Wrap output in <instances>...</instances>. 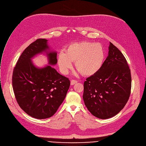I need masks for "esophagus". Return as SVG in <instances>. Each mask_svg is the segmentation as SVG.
Instances as JSON below:
<instances>
[{
    "instance_id": "1",
    "label": "esophagus",
    "mask_w": 146,
    "mask_h": 146,
    "mask_svg": "<svg viewBox=\"0 0 146 146\" xmlns=\"http://www.w3.org/2000/svg\"><path fill=\"white\" fill-rule=\"evenodd\" d=\"M77 82H78V81H77V80H75L72 79V80H71V85H74V84L76 83Z\"/></svg>"
}]
</instances>
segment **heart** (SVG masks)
<instances>
[{
  "instance_id": "b5f03b06",
  "label": "heart",
  "mask_w": 146,
  "mask_h": 146,
  "mask_svg": "<svg viewBox=\"0 0 146 146\" xmlns=\"http://www.w3.org/2000/svg\"><path fill=\"white\" fill-rule=\"evenodd\" d=\"M105 57L103 46L90 41L74 42L69 45L66 52L60 51L57 57L60 70L67 74L75 62L76 68L84 76H92L101 68Z\"/></svg>"
}]
</instances>
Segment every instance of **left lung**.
<instances>
[{
    "label": "left lung",
    "instance_id": "left-lung-1",
    "mask_svg": "<svg viewBox=\"0 0 146 146\" xmlns=\"http://www.w3.org/2000/svg\"><path fill=\"white\" fill-rule=\"evenodd\" d=\"M131 70L120 50L110 42L108 56L100 70L84 82L83 99L95 117L106 119L119 113L131 90Z\"/></svg>",
    "mask_w": 146,
    "mask_h": 146
}]
</instances>
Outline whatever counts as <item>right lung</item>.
<instances>
[{"label":"right lung","mask_w":146,"mask_h":146,"mask_svg":"<svg viewBox=\"0 0 146 146\" xmlns=\"http://www.w3.org/2000/svg\"><path fill=\"white\" fill-rule=\"evenodd\" d=\"M47 41L39 38L22 52L14 68L12 84L20 108L38 119L49 118L63 102L70 86L68 78L58 73L50 66L36 67L31 61L35 55L49 49ZM49 64L57 62V53L46 52Z\"/></svg>","instance_id":"obj_1"}]
</instances>
